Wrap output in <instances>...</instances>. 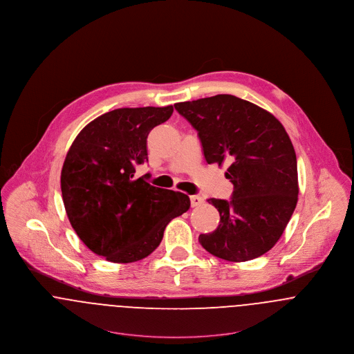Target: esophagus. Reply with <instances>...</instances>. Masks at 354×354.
Returning <instances> with one entry per match:
<instances>
[{
	"instance_id": "34e87169",
	"label": "esophagus",
	"mask_w": 354,
	"mask_h": 354,
	"mask_svg": "<svg viewBox=\"0 0 354 354\" xmlns=\"http://www.w3.org/2000/svg\"><path fill=\"white\" fill-rule=\"evenodd\" d=\"M189 201H191V206H192V207L201 206V205L203 203V198L199 196V195H191V196H189Z\"/></svg>"
}]
</instances>
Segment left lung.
Here are the masks:
<instances>
[{
  "instance_id": "left-lung-1",
  "label": "left lung",
  "mask_w": 354,
  "mask_h": 354,
  "mask_svg": "<svg viewBox=\"0 0 354 354\" xmlns=\"http://www.w3.org/2000/svg\"><path fill=\"white\" fill-rule=\"evenodd\" d=\"M198 131L208 165H229L230 201L208 199L219 226L201 234L209 254L245 262L268 252L286 229L298 201L297 156L283 125L270 112L232 95L176 103Z\"/></svg>"
}]
</instances>
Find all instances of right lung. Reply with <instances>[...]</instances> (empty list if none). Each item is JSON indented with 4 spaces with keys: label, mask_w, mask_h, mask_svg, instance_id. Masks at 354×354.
Wrapping results in <instances>:
<instances>
[{
    "label": "right lung",
    "mask_w": 354,
    "mask_h": 354,
    "mask_svg": "<svg viewBox=\"0 0 354 354\" xmlns=\"http://www.w3.org/2000/svg\"><path fill=\"white\" fill-rule=\"evenodd\" d=\"M172 105L119 108L85 125L62 169L68 219L84 245L115 263L136 262L156 249L167 225L189 208L186 194L135 178L148 162L147 138Z\"/></svg>",
    "instance_id": "add662e5"
}]
</instances>
